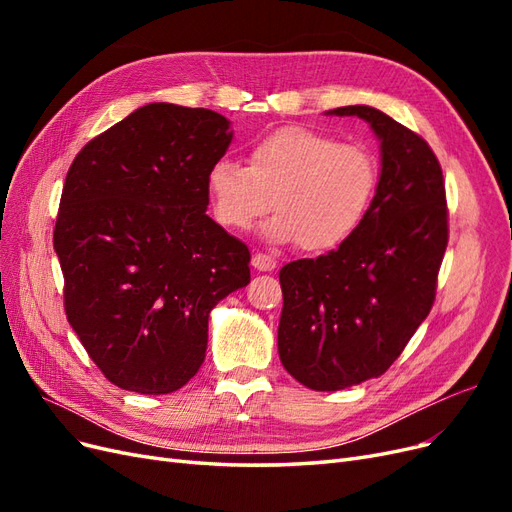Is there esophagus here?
<instances>
[{"instance_id": "esophagus-1", "label": "esophagus", "mask_w": 512, "mask_h": 512, "mask_svg": "<svg viewBox=\"0 0 512 512\" xmlns=\"http://www.w3.org/2000/svg\"><path fill=\"white\" fill-rule=\"evenodd\" d=\"M252 267L258 271H275L277 260L267 256V254H254L252 256Z\"/></svg>"}]
</instances>
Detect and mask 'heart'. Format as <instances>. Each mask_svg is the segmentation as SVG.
<instances>
[{
  "instance_id": "heart-1",
  "label": "heart",
  "mask_w": 512,
  "mask_h": 512,
  "mask_svg": "<svg viewBox=\"0 0 512 512\" xmlns=\"http://www.w3.org/2000/svg\"><path fill=\"white\" fill-rule=\"evenodd\" d=\"M378 179V160L367 147L292 126L258 138L247 151V166L213 162L207 192L222 226L250 228L273 205L267 239L327 252L359 230Z\"/></svg>"
}]
</instances>
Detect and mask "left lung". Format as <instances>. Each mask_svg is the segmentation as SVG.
<instances>
[{
    "label": "left lung",
    "instance_id": "obj_1",
    "mask_svg": "<svg viewBox=\"0 0 512 512\" xmlns=\"http://www.w3.org/2000/svg\"><path fill=\"white\" fill-rule=\"evenodd\" d=\"M367 121L380 141L378 190L363 224L329 254L280 271L277 350L314 391L382 376L436 299L448 209L436 153L416 132L365 104L327 111Z\"/></svg>",
    "mask_w": 512,
    "mask_h": 512
}]
</instances>
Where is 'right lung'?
Wrapping results in <instances>:
<instances>
[{
    "label": "right lung",
    "mask_w": 512,
    "mask_h": 512,
    "mask_svg": "<svg viewBox=\"0 0 512 512\" xmlns=\"http://www.w3.org/2000/svg\"><path fill=\"white\" fill-rule=\"evenodd\" d=\"M232 141L209 108H136L74 158L53 232L74 333L119 389L166 395L205 361L209 314L250 284V250L207 215Z\"/></svg>",
    "instance_id": "obj_1"
}]
</instances>
